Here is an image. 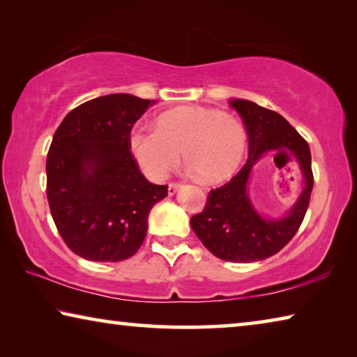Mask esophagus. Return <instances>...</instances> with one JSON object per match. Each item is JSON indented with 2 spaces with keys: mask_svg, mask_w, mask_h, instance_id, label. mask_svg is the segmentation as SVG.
<instances>
[{
  "mask_svg": "<svg viewBox=\"0 0 357 357\" xmlns=\"http://www.w3.org/2000/svg\"><path fill=\"white\" fill-rule=\"evenodd\" d=\"M181 187H183V184H181V183H170V184H168V195L173 197L174 193H176L181 189Z\"/></svg>",
  "mask_w": 357,
  "mask_h": 357,
  "instance_id": "esophagus-1",
  "label": "esophagus"
}]
</instances>
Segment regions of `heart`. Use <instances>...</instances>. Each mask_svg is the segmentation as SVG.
Instances as JSON below:
<instances>
[{
	"mask_svg": "<svg viewBox=\"0 0 357 357\" xmlns=\"http://www.w3.org/2000/svg\"><path fill=\"white\" fill-rule=\"evenodd\" d=\"M244 126L233 114L209 107H178L155 119V129L132 128L128 146L149 179L162 181L181 159L203 179L217 183L239 167L245 153Z\"/></svg>",
	"mask_w": 357,
	"mask_h": 357,
	"instance_id": "obj_1",
	"label": "heart"
}]
</instances>
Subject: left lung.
<instances>
[{"mask_svg":"<svg viewBox=\"0 0 357 357\" xmlns=\"http://www.w3.org/2000/svg\"><path fill=\"white\" fill-rule=\"evenodd\" d=\"M243 118L249 135V159L236 176L209 192L203 213L190 219V227L203 245L217 258L252 263L280 252L298 231L313 189L310 148L298 130L277 112L245 99H229ZM291 153L300 165L305 187L298 200L280 218H263L248 197L250 173L264 155Z\"/></svg>","mask_w":357,"mask_h":357,"instance_id":"obj_1","label":"left lung"}]
</instances>
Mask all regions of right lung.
Segmentation results:
<instances>
[{"label": "right lung", "instance_id": "obj_1", "mask_svg": "<svg viewBox=\"0 0 357 357\" xmlns=\"http://www.w3.org/2000/svg\"><path fill=\"white\" fill-rule=\"evenodd\" d=\"M155 100L116 93L78 105L59 124L47 155V198L69 249L91 261H123L143 244L148 215L168 195L149 183L128 146Z\"/></svg>", "mask_w": 357, "mask_h": 357}]
</instances>
